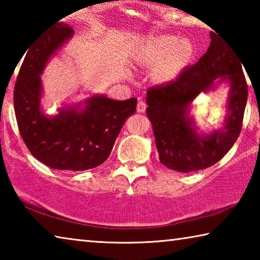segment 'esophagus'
I'll list each match as a JSON object with an SVG mask.
<instances>
[{"instance_id": "34e87169", "label": "esophagus", "mask_w": 260, "mask_h": 260, "mask_svg": "<svg viewBox=\"0 0 260 260\" xmlns=\"http://www.w3.org/2000/svg\"><path fill=\"white\" fill-rule=\"evenodd\" d=\"M146 109H147V104H146V102H143L142 100L139 101V103H138V108H136V110H138V112L142 113V112L146 111Z\"/></svg>"}]
</instances>
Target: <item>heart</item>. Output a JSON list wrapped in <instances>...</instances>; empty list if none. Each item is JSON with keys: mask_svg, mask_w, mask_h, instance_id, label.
<instances>
[{"mask_svg": "<svg viewBox=\"0 0 260 260\" xmlns=\"http://www.w3.org/2000/svg\"><path fill=\"white\" fill-rule=\"evenodd\" d=\"M193 46L188 39L178 40L173 35H158L143 43L135 56L140 67H153L151 77L158 83L174 81L193 56Z\"/></svg>", "mask_w": 260, "mask_h": 260, "instance_id": "heart-1", "label": "heart"}]
</instances>
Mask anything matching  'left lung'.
<instances>
[{
	"label": "left lung",
	"mask_w": 260,
	"mask_h": 260,
	"mask_svg": "<svg viewBox=\"0 0 260 260\" xmlns=\"http://www.w3.org/2000/svg\"><path fill=\"white\" fill-rule=\"evenodd\" d=\"M208 51L174 81L147 91V116L151 121L159 159L167 169L192 172L214 165L234 146L242 128L248 86L235 50L213 32ZM230 87L223 126L211 134L200 132L190 114L200 93L218 85Z\"/></svg>",
	"instance_id": "left-lung-1"
}]
</instances>
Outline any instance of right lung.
<instances>
[{"label": "right lung", "mask_w": 260, "mask_h": 260, "mask_svg": "<svg viewBox=\"0 0 260 260\" xmlns=\"http://www.w3.org/2000/svg\"><path fill=\"white\" fill-rule=\"evenodd\" d=\"M73 34L71 26L57 23L35 39L25 51L14 104L20 135L30 153L51 169L76 172L94 169L108 159L138 100L116 101L94 94L81 102L65 103L56 114L43 111L41 74Z\"/></svg>", "instance_id": "1"}]
</instances>
